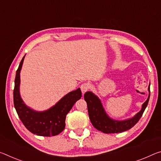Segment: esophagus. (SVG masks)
Segmentation results:
<instances>
[{
	"label": "esophagus",
	"instance_id": "esophagus-1",
	"mask_svg": "<svg viewBox=\"0 0 161 161\" xmlns=\"http://www.w3.org/2000/svg\"><path fill=\"white\" fill-rule=\"evenodd\" d=\"M90 85H89L88 83L82 84V85H81V86H80L81 92H82L83 94H85V92H86L89 90V89H90Z\"/></svg>",
	"mask_w": 161,
	"mask_h": 161
}]
</instances>
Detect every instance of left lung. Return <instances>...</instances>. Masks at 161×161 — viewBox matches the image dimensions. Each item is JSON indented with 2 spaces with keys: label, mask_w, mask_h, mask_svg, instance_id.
<instances>
[{
  "label": "left lung",
  "mask_w": 161,
  "mask_h": 161,
  "mask_svg": "<svg viewBox=\"0 0 161 161\" xmlns=\"http://www.w3.org/2000/svg\"><path fill=\"white\" fill-rule=\"evenodd\" d=\"M149 96L147 100L142 105V109L139 113L132 118L119 121L114 120L109 117L104 111L103 104L95 94L92 92H86L84 98L87 104L88 113L92 125L97 130L104 133H119L132 128L142 117L148 103L150 98V85L148 86Z\"/></svg>",
  "instance_id": "1"
}]
</instances>
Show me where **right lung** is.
Wrapping results in <instances>:
<instances>
[{"mask_svg": "<svg viewBox=\"0 0 161 161\" xmlns=\"http://www.w3.org/2000/svg\"><path fill=\"white\" fill-rule=\"evenodd\" d=\"M24 57L16 71L14 90V103L20 119L27 130L40 136H54L62 132L65 127L66 116L74 104L81 97L80 88L62 97L50 109L43 112H37L25 105L20 95V72Z\"/></svg>", "mask_w": 161, "mask_h": 161, "instance_id": "right-lung-1", "label": "right lung"}]
</instances>
